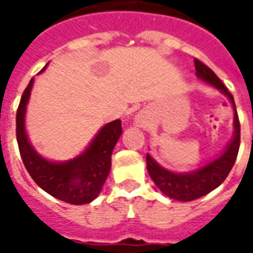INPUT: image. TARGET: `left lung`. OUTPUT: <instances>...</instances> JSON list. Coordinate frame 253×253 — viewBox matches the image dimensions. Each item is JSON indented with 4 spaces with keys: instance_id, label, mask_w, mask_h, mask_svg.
Segmentation results:
<instances>
[{
    "instance_id": "8db88e82",
    "label": "left lung",
    "mask_w": 253,
    "mask_h": 253,
    "mask_svg": "<svg viewBox=\"0 0 253 253\" xmlns=\"http://www.w3.org/2000/svg\"><path fill=\"white\" fill-rule=\"evenodd\" d=\"M194 63H195L198 78H201L205 83L210 84L211 86L221 90L230 100L234 110V134L219 157L214 159L198 169L184 172V173H175L172 170L165 169L159 163H156L154 159L150 157V154H146V167L154 184L159 187V190L163 194L172 199L181 202L194 201L201 196L207 195L210 191L215 190L226 179L230 169L233 168L240 148V122L233 96L210 67H207L205 63H202L196 58L194 59Z\"/></svg>"
}]
</instances>
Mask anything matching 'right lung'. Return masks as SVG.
<instances>
[{"label":"right lung","instance_id":"obj_1","mask_svg":"<svg viewBox=\"0 0 253 253\" xmlns=\"http://www.w3.org/2000/svg\"><path fill=\"white\" fill-rule=\"evenodd\" d=\"M46 69L43 67L41 73ZM34 86L31 78L20 100L16 115V135L21 160L31 177L42 190L70 205H85L99 196L111 169V154L122 134L116 119L100 128L83 153L65 163L48 161L36 152L25 132V111Z\"/></svg>","mask_w":253,"mask_h":253}]
</instances>
